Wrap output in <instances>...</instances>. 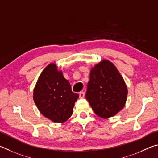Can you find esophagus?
I'll list each match as a JSON object with an SVG mask.
<instances>
[{
	"label": "esophagus",
	"mask_w": 158,
	"mask_h": 158,
	"mask_svg": "<svg viewBox=\"0 0 158 158\" xmlns=\"http://www.w3.org/2000/svg\"><path fill=\"white\" fill-rule=\"evenodd\" d=\"M79 96H80V98H84V96H85V93H84L83 92H81L79 93Z\"/></svg>",
	"instance_id": "obj_1"
}]
</instances>
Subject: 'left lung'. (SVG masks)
<instances>
[{
	"label": "left lung",
	"instance_id": "1",
	"mask_svg": "<svg viewBox=\"0 0 158 158\" xmlns=\"http://www.w3.org/2000/svg\"><path fill=\"white\" fill-rule=\"evenodd\" d=\"M128 90L116 66L103 60L90 71L86 98L94 112L103 118L112 117L123 108Z\"/></svg>",
	"mask_w": 158,
	"mask_h": 158
}]
</instances>
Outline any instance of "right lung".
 Here are the masks:
<instances>
[{
	"label": "right lung",
	"instance_id": "1",
	"mask_svg": "<svg viewBox=\"0 0 158 158\" xmlns=\"http://www.w3.org/2000/svg\"><path fill=\"white\" fill-rule=\"evenodd\" d=\"M78 97L53 63L41 72L33 93L34 101L40 112L57 123H63L70 118Z\"/></svg>",
	"mask_w": 158,
	"mask_h": 158
}]
</instances>
